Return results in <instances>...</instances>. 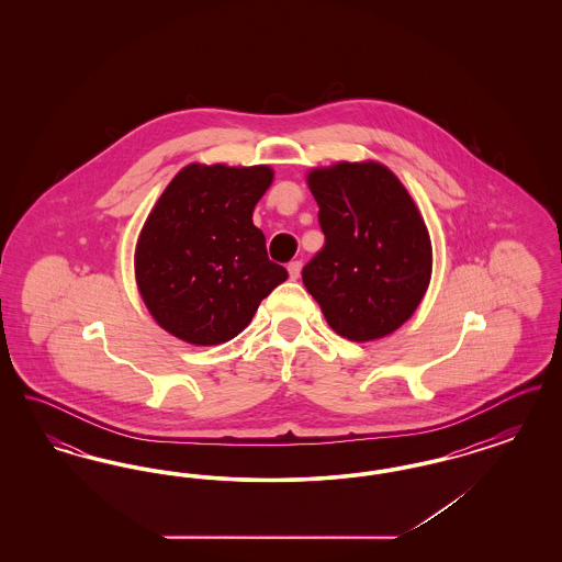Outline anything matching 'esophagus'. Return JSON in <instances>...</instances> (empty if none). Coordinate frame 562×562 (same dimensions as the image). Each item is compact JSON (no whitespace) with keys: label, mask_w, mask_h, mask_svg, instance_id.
Returning <instances> with one entry per match:
<instances>
[{"label":"esophagus","mask_w":562,"mask_h":562,"mask_svg":"<svg viewBox=\"0 0 562 562\" xmlns=\"http://www.w3.org/2000/svg\"><path fill=\"white\" fill-rule=\"evenodd\" d=\"M301 268H303L301 261H291V263H289V273H291L293 280H296V278L301 276Z\"/></svg>","instance_id":"obj_1"}]
</instances>
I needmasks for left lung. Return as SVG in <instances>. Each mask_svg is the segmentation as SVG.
Listing matches in <instances>:
<instances>
[{
    "instance_id": "left-lung-1",
    "label": "left lung",
    "mask_w": 562,
    "mask_h": 562,
    "mask_svg": "<svg viewBox=\"0 0 562 562\" xmlns=\"http://www.w3.org/2000/svg\"><path fill=\"white\" fill-rule=\"evenodd\" d=\"M324 246L303 284L330 328L349 341L394 333L428 291L431 246L408 191L376 161L312 170Z\"/></svg>"
}]
</instances>
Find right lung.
Segmentation results:
<instances>
[{"mask_svg": "<svg viewBox=\"0 0 562 562\" xmlns=\"http://www.w3.org/2000/svg\"><path fill=\"white\" fill-rule=\"evenodd\" d=\"M268 166L189 164L164 189L136 244L140 296L170 335L193 346L234 339L289 271L269 261L252 211Z\"/></svg>", "mask_w": 562, "mask_h": 562, "instance_id": "add662e5", "label": "right lung"}]
</instances>
